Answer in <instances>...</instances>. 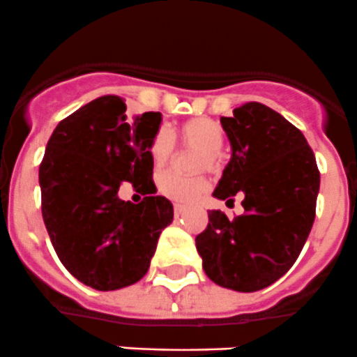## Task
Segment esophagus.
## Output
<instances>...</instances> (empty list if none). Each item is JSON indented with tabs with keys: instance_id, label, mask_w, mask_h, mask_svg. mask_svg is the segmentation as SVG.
Returning <instances> with one entry per match:
<instances>
[{
	"instance_id": "34e87169",
	"label": "esophagus",
	"mask_w": 357,
	"mask_h": 357,
	"mask_svg": "<svg viewBox=\"0 0 357 357\" xmlns=\"http://www.w3.org/2000/svg\"><path fill=\"white\" fill-rule=\"evenodd\" d=\"M174 211H175V217H180V215H182L183 213V211H185V208H183L182 206V204H178V203H175L174 204Z\"/></svg>"
}]
</instances>
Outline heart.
<instances>
[{
    "instance_id": "heart-1",
    "label": "heart",
    "mask_w": 357,
    "mask_h": 357,
    "mask_svg": "<svg viewBox=\"0 0 357 357\" xmlns=\"http://www.w3.org/2000/svg\"><path fill=\"white\" fill-rule=\"evenodd\" d=\"M178 142L185 147H194L201 153L196 158L197 168H215L218 165V151L222 149L225 140V132L215 119L210 118H192L177 126ZM175 144L172 133L167 128H160L153 135L149 142V158L154 168L161 170L170 163L174 156ZM210 187V182L204 175L196 177H183V175L163 174L158 178V189L163 196L178 203H192Z\"/></svg>"
}]
</instances>
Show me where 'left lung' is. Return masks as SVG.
Listing matches in <instances>:
<instances>
[{
  "label": "left lung",
  "instance_id": "1",
  "mask_svg": "<svg viewBox=\"0 0 357 357\" xmlns=\"http://www.w3.org/2000/svg\"><path fill=\"white\" fill-rule=\"evenodd\" d=\"M220 118L232 156L213 196H245V213L229 220L208 211L196 236L206 276L218 287L259 291L288 273L298 259L316 217L319 170L297 126L260 102Z\"/></svg>",
  "mask_w": 357,
  "mask_h": 357
}]
</instances>
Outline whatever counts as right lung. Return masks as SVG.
<instances>
[{"label": "right lung", "instance_id": "1", "mask_svg": "<svg viewBox=\"0 0 357 357\" xmlns=\"http://www.w3.org/2000/svg\"><path fill=\"white\" fill-rule=\"evenodd\" d=\"M161 112L126 116L121 97L104 95L59 123L40 165L41 211L60 262L100 291L146 276L174 204L154 196L149 142ZM121 181L144 188L139 205L119 199Z\"/></svg>", "mask_w": 357, "mask_h": 357}]
</instances>
